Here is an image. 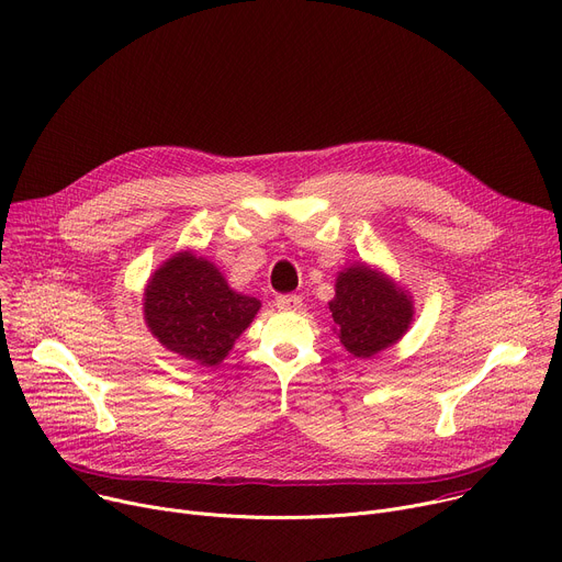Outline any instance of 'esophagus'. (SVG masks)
<instances>
[{
    "instance_id": "34e87169",
    "label": "esophagus",
    "mask_w": 562,
    "mask_h": 562,
    "mask_svg": "<svg viewBox=\"0 0 562 562\" xmlns=\"http://www.w3.org/2000/svg\"><path fill=\"white\" fill-rule=\"evenodd\" d=\"M276 304L280 312H300L302 310V300L297 295H278Z\"/></svg>"
}]
</instances>
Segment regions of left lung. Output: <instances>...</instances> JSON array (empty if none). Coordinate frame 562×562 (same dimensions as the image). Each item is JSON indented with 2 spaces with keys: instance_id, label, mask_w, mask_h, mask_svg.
I'll return each instance as SVG.
<instances>
[{
  "instance_id": "obj_1",
  "label": "left lung",
  "mask_w": 562,
  "mask_h": 562,
  "mask_svg": "<svg viewBox=\"0 0 562 562\" xmlns=\"http://www.w3.org/2000/svg\"><path fill=\"white\" fill-rule=\"evenodd\" d=\"M329 314L342 347L356 359H372L411 329L415 302L411 291L387 273L356 262L338 273Z\"/></svg>"
}]
</instances>
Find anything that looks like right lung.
<instances>
[{"label":"right lung","mask_w":562,"mask_h":562,"mask_svg":"<svg viewBox=\"0 0 562 562\" xmlns=\"http://www.w3.org/2000/svg\"><path fill=\"white\" fill-rule=\"evenodd\" d=\"M260 307L258 297L231 289L220 269L194 250L175 252L143 291V318L151 336L203 368L226 359Z\"/></svg>","instance_id":"1"}]
</instances>
